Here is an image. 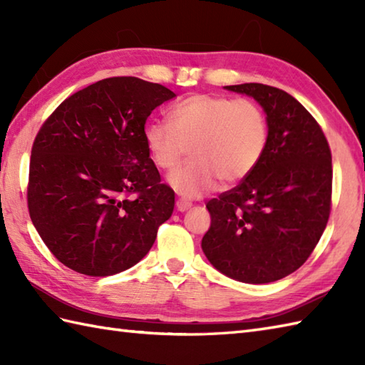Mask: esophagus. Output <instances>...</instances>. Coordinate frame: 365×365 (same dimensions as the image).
<instances>
[{
    "label": "esophagus",
    "instance_id": "1",
    "mask_svg": "<svg viewBox=\"0 0 365 365\" xmlns=\"http://www.w3.org/2000/svg\"><path fill=\"white\" fill-rule=\"evenodd\" d=\"M175 207L178 212H187L191 208V202H188V200H185V199H178L175 202Z\"/></svg>",
    "mask_w": 365,
    "mask_h": 365
}]
</instances>
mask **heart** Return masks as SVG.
Masks as SVG:
<instances>
[{
    "mask_svg": "<svg viewBox=\"0 0 365 365\" xmlns=\"http://www.w3.org/2000/svg\"><path fill=\"white\" fill-rule=\"evenodd\" d=\"M168 122H150L144 141L153 165L173 170L187 149V165L169 175L185 197H199L218 180L237 183L259 166L269 141L265 111L250 98L192 94L168 110Z\"/></svg>",
    "mask_w": 365,
    "mask_h": 365,
    "instance_id": "obj_1",
    "label": "heart"
}]
</instances>
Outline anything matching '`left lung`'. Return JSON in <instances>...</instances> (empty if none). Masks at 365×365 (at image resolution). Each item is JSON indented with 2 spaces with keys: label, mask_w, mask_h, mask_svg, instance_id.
<instances>
[{
  "label": "left lung",
  "mask_w": 365,
  "mask_h": 365,
  "mask_svg": "<svg viewBox=\"0 0 365 365\" xmlns=\"http://www.w3.org/2000/svg\"><path fill=\"white\" fill-rule=\"evenodd\" d=\"M267 113L269 141L259 166L207 202L202 251L235 281L268 284L297 271L315 250L331 213L332 161L322 127L297 98L260 83L226 86Z\"/></svg>",
  "instance_id": "8db88e82"
}]
</instances>
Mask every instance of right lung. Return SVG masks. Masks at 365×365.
I'll list each match as a JSON object with an SVG mask.
<instances>
[{
    "label": "right lung",
    "mask_w": 365,
    "mask_h": 365,
    "mask_svg": "<svg viewBox=\"0 0 365 365\" xmlns=\"http://www.w3.org/2000/svg\"><path fill=\"white\" fill-rule=\"evenodd\" d=\"M175 94L136 76L100 80L66 98L31 149L28 210L66 267L86 276L125 271L150 251L174 210L144 141L155 108Z\"/></svg>",
    "instance_id": "right-lung-1"
}]
</instances>
